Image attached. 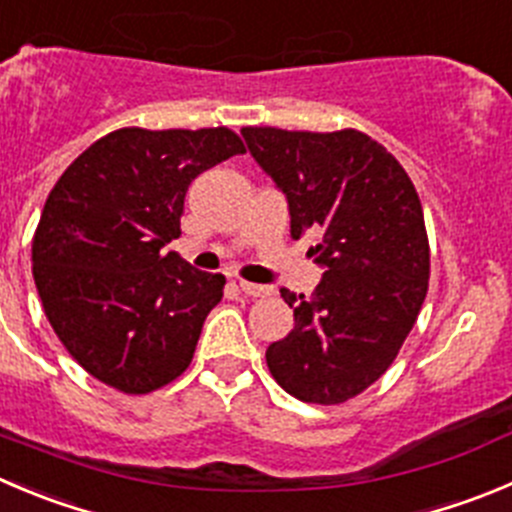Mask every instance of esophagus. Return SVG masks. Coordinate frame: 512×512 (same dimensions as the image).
I'll list each match as a JSON object with an SVG mask.
<instances>
[{
  "label": "esophagus",
  "mask_w": 512,
  "mask_h": 512,
  "mask_svg": "<svg viewBox=\"0 0 512 512\" xmlns=\"http://www.w3.org/2000/svg\"><path fill=\"white\" fill-rule=\"evenodd\" d=\"M237 288H240L247 298H265V295H270V288H265V285H257V283H247V280H240V283H237Z\"/></svg>",
  "instance_id": "esophagus-1"
}]
</instances>
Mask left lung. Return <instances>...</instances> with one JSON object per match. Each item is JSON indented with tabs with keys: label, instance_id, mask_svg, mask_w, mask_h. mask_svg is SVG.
I'll use <instances>...</instances> for the list:
<instances>
[{
	"label": "left lung",
	"instance_id": "1",
	"mask_svg": "<svg viewBox=\"0 0 512 512\" xmlns=\"http://www.w3.org/2000/svg\"><path fill=\"white\" fill-rule=\"evenodd\" d=\"M257 164L283 189L290 234H315L326 267L310 298L280 290L295 328L267 348V369L290 396L343 404L394 364L429 288L419 194L399 161L366 133L242 128Z\"/></svg>",
	"mask_w": 512,
	"mask_h": 512
}]
</instances>
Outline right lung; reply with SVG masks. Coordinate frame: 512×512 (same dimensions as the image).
Listing matches in <instances>:
<instances>
[{
    "mask_svg": "<svg viewBox=\"0 0 512 512\" xmlns=\"http://www.w3.org/2000/svg\"><path fill=\"white\" fill-rule=\"evenodd\" d=\"M245 143L229 128H118L52 186L32 275L52 331L93 379L123 394L171 384L194 358L224 275L176 252L186 189Z\"/></svg>",
    "mask_w": 512,
    "mask_h": 512,
    "instance_id": "obj_1",
    "label": "right lung"
}]
</instances>
